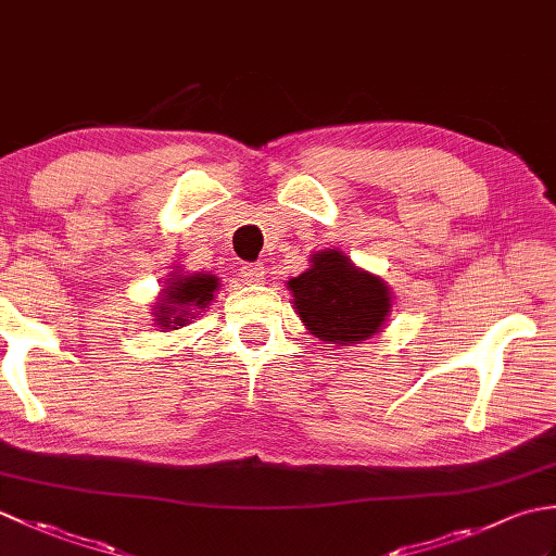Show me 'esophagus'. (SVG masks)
<instances>
[{
	"instance_id": "obj_1",
	"label": "esophagus",
	"mask_w": 556,
	"mask_h": 556,
	"mask_svg": "<svg viewBox=\"0 0 556 556\" xmlns=\"http://www.w3.org/2000/svg\"><path fill=\"white\" fill-rule=\"evenodd\" d=\"M241 275L245 281H251V285H260L267 275V267L263 263H251L241 269Z\"/></svg>"
}]
</instances>
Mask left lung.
<instances>
[{"instance_id":"8db88e82","label":"left lung","mask_w":556,"mask_h":556,"mask_svg":"<svg viewBox=\"0 0 556 556\" xmlns=\"http://www.w3.org/2000/svg\"><path fill=\"white\" fill-rule=\"evenodd\" d=\"M293 311L325 344L353 346L375 337L392 313V289L382 277L356 267L339 248L311 255V265L287 281Z\"/></svg>"}]
</instances>
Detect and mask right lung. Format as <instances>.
<instances>
[{"label":"right lung","mask_w":556,"mask_h":556,"mask_svg":"<svg viewBox=\"0 0 556 556\" xmlns=\"http://www.w3.org/2000/svg\"><path fill=\"white\" fill-rule=\"evenodd\" d=\"M215 291H219V277L210 271L172 269L157 303L152 305V323L160 327V332L191 325L215 299Z\"/></svg>","instance_id":"obj_1"}]
</instances>
